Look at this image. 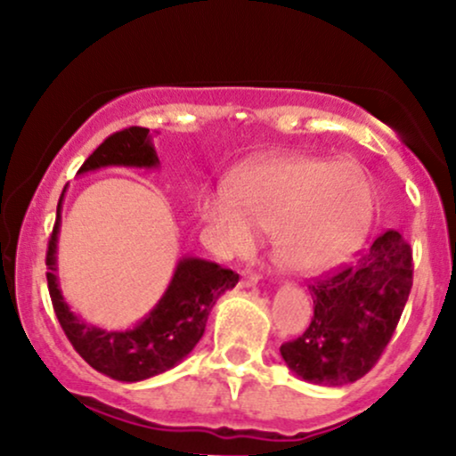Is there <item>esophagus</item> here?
I'll list each match as a JSON object with an SVG mask.
<instances>
[{
	"label": "esophagus",
	"mask_w": 456,
	"mask_h": 456,
	"mask_svg": "<svg viewBox=\"0 0 456 456\" xmlns=\"http://www.w3.org/2000/svg\"><path fill=\"white\" fill-rule=\"evenodd\" d=\"M257 282H259V274H255V272L250 270L242 272V287H255Z\"/></svg>",
	"instance_id": "34e87169"
}]
</instances>
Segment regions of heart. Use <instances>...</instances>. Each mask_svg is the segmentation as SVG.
Instances as JSON below:
<instances>
[{
  "label": "heart",
  "mask_w": 456,
  "mask_h": 456,
  "mask_svg": "<svg viewBox=\"0 0 456 456\" xmlns=\"http://www.w3.org/2000/svg\"><path fill=\"white\" fill-rule=\"evenodd\" d=\"M370 177L358 162L285 154L255 162L223 188L199 197V214L232 255L257 248L259 232L272 233L281 265L322 272L362 244L373 223Z\"/></svg>",
  "instance_id": "obj_1"
}]
</instances>
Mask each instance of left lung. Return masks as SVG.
<instances>
[{"mask_svg":"<svg viewBox=\"0 0 456 456\" xmlns=\"http://www.w3.org/2000/svg\"><path fill=\"white\" fill-rule=\"evenodd\" d=\"M411 248L388 229L358 257L308 285L311 323L281 355L305 381L345 386L373 369L390 343L411 289Z\"/></svg>","mask_w":456,"mask_h":456,"instance_id":"left-lung-1","label":"left lung"}]
</instances>
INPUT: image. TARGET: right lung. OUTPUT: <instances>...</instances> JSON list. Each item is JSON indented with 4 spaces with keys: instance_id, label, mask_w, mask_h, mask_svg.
I'll use <instances>...</instances> for the list:
<instances>
[{
    "instance_id": "add662e5",
    "label": "right lung",
    "mask_w": 456,
    "mask_h": 456,
    "mask_svg": "<svg viewBox=\"0 0 456 456\" xmlns=\"http://www.w3.org/2000/svg\"><path fill=\"white\" fill-rule=\"evenodd\" d=\"M102 167H139V169L159 167L150 128L130 126L113 133L83 162L78 174H90ZM61 199L64 192L57 203L55 227L46 250V268H49L46 282H49L55 315L68 341L92 369L118 381H143L174 369L192 352L206 332L208 315L216 300L224 291L233 289L240 276L214 261L182 257L159 305L137 326L128 330L92 326L70 311L57 281V233L61 224Z\"/></svg>"
}]
</instances>
